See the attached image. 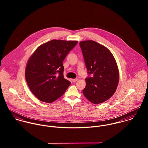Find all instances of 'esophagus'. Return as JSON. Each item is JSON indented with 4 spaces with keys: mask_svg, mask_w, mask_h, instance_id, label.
<instances>
[{
    "mask_svg": "<svg viewBox=\"0 0 148 148\" xmlns=\"http://www.w3.org/2000/svg\"><path fill=\"white\" fill-rule=\"evenodd\" d=\"M78 80H79V79H78L77 78H76V79H72V82H74V83H75V82H76Z\"/></svg>",
    "mask_w": 148,
    "mask_h": 148,
    "instance_id": "1",
    "label": "esophagus"
}]
</instances>
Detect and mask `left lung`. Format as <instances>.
Returning <instances> with one entry per match:
<instances>
[{
  "label": "left lung",
  "instance_id": "left-lung-1",
  "mask_svg": "<svg viewBox=\"0 0 148 148\" xmlns=\"http://www.w3.org/2000/svg\"><path fill=\"white\" fill-rule=\"evenodd\" d=\"M80 46L87 71L92 75L85 79L83 94L93 104L103 103L114 95L118 86L119 71L116 61L106 47L95 41H82Z\"/></svg>",
  "mask_w": 148,
  "mask_h": 148
}]
</instances>
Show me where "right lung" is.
Listing matches in <instances>:
<instances>
[{"label": "right lung", "instance_id": "1", "mask_svg": "<svg viewBox=\"0 0 148 148\" xmlns=\"http://www.w3.org/2000/svg\"><path fill=\"white\" fill-rule=\"evenodd\" d=\"M78 41L52 40L39 46L29 57L25 77L31 92L42 102L51 103L71 84L64 78L63 62Z\"/></svg>", "mask_w": 148, "mask_h": 148}]
</instances>
